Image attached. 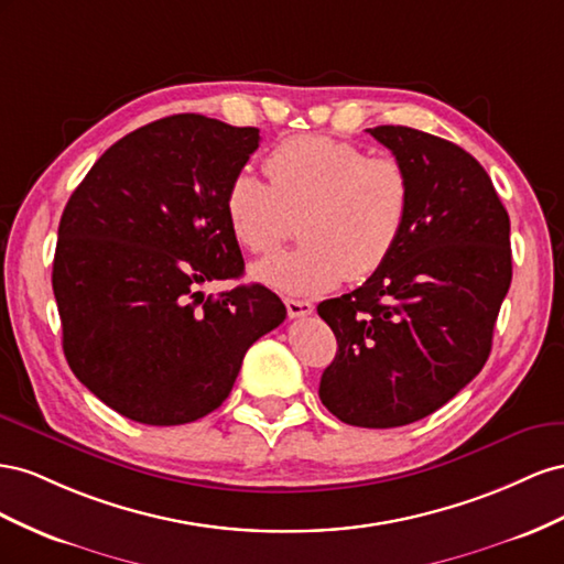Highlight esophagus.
<instances>
[{
  "mask_svg": "<svg viewBox=\"0 0 564 564\" xmlns=\"http://www.w3.org/2000/svg\"><path fill=\"white\" fill-rule=\"evenodd\" d=\"M285 310H288V316H291V318H304V316L314 314V304L307 302V300L288 297L285 300Z\"/></svg>",
  "mask_w": 564,
  "mask_h": 564,
  "instance_id": "34e87169",
  "label": "esophagus"
}]
</instances>
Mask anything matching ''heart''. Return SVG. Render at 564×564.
<instances>
[{
  "mask_svg": "<svg viewBox=\"0 0 564 564\" xmlns=\"http://www.w3.org/2000/svg\"><path fill=\"white\" fill-rule=\"evenodd\" d=\"M269 182L240 170L224 207L246 250L267 254L293 236L302 243L252 267V279L285 295H318L343 279L364 281L390 260L411 210V180L392 155L321 134L281 141Z\"/></svg>",
  "mask_w": 564,
  "mask_h": 564,
  "instance_id": "1",
  "label": "heart"
}]
</instances>
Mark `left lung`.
Here are the masks:
<instances>
[{
    "label": "left lung",
    "instance_id": "left-lung-1",
    "mask_svg": "<svg viewBox=\"0 0 564 564\" xmlns=\"http://www.w3.org/2000/svg\"><path fill=\"white\" fill-rule=\"evenodd\" d=\"M368 132L406 167L411 210L390 260L316 307L337 337L318 397L347 425L399 427L444 406L487 364L512 279L510 219L456 143L401 124Z\"/></svg>",
    "mask_w": 564,
    "mask_h": 564
}]
</instances>
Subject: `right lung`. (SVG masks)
I'll return each mask as SVG.
<instances>
[{
	"mask_svg": "<svg viewBox=\"0 0 564 564\" xmlns=\"http://www.w3.org/2000/svg\"><path fill=\"white\" fill-rule=\"evenodd\" d=\"M260 130L182 112L143 124L96 160L61 215L54 295L70 371L143 425L221 406L246 351L283 324L269 288L203 295L243 276L227 188Z\"/></svg>",
	"mask_w": 564,
	"mask_h": 564,
	"instance_id": "add662e5",
	"label": "right lung"
}]
</instances>
